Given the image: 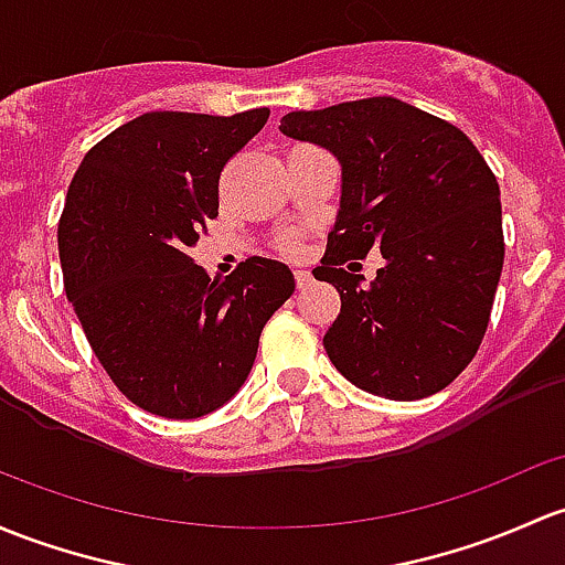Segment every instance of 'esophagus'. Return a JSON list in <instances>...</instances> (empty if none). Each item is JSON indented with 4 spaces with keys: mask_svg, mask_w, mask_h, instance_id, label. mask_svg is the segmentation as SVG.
I'll return each instance as SVG.
<instances>
[{
    "mask_svg": "<svg viewBox=\"0 0 565 565\" xmlns=\"http://www.w3.org/2000/svg\"><path fill=\"white\" fill-rule=\"evenodd\" d=\"M295 281H298V289H306L308 284L313 281V278H311V273H308V270H295Z\"/></svg>",
    "mask_w": 565,
    "mask_h": 565,
    "instance_id": "obj_1",
    "label": "esophagus"
}]
</instances>
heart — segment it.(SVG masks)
<instances>
[{
    "label": "heart",
    "instance_id": "b5f03b06",
    "mask_svg": "<svg viewBox=\"0 0 565 565\" xmlns=\"http://www.w3.org/2000/svg\"><path fill=\"white\" fill-rule=\"evenodd\" d=\"M284 246H287V248H292V241H287V243H284Z\"/></svg>",
    "mask_w": 565,
    "mask_h": 565
}]
</instances>
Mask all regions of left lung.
Returning a JSON list of instances; mask_svg holds the SVG:
<instances>
[{
	"instance_id": "8db88e82",
	"label": "left lung",
	"mask_w": 565,
	"mask_h": 565,
	"mask_svg": "<svg viewBox=\"0 0 565 565\" xmlns=\"http://www.w3.org/2000/svg\"><path fill=\"white\" fill-rule=\"evenodd\" d=\"M278 129L341 164V207L313 270L341 295L324 332L332 365L390 401L444 390L482 343L503 267L501 189L482 153L395 97L295 110ZM371 247L385 267L362 285L340 263Z\"/></svg>"
}]
</instances>
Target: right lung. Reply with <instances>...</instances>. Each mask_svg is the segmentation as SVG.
Masks as SVG:
<instances>
[{
    "label": "right lung",
    "instance_id": "obj_1",
    "mask_svg": "<svg viewBox=\"0 0 565 565\" xmlns=\"http://www.w3.org/2000/svg\"><path fill=\"white\" fill-rule=\"evenodd\" d=\"M270 110H153L83 157L58 222L64 292L118 390L157 417L216 412L248 379L265 322L295 292L278 259L224 281L189 257L218 216V175Z\"/></svg>",
    "mask_w": 565,
    "mask_h": 565
}]
</instances>
